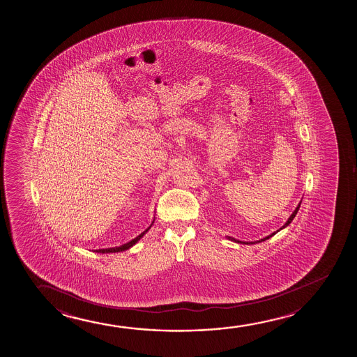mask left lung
I'll use <instances>...</instances> for the list:
<instances>
[{
  "label": "left lung",
  "mask_w": 357,
  "mask_h": 357,
  "mask_svg": "<svg viewBox=\"0 0 357 357\" xmlns=\"http://www.w3.org/2000/svg\"><path fill=\"white\" fill-rule=\"evenodd\" d=\"M303 201V200H301ZM301 201L298 202V205L296 206V208H295V211H294L293 213H291V215L289 217L288 220L285 222V225L280 228V229L277 230V231H274V233H272V234L268 235V236H266V238H264V239H259L257 240V241H240V240L234 239V238H231V236H227L228 239L231 240V241H234V243H239V244H245V245H251V244H257V243H262V241H266V240L269 239V238H272L273 235L277 234L278 233L279 230L284 229V228H287L291 222H293L294 218H295V215H296V213H298V208H300V205H301Z\"/></svg>",
  "instance_id": "8db88e82"
}]
</instances>
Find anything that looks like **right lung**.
Masks as SVG:
<instances>
[{
    "label": "right lung",
    "instance_id": "add662e5",
    "mask_svg": "<svg viewBox=\"0 0 357 357\" xmlns=\"http://www.w3.org/2000/svg\"><path fill=\"white\" fill-rule=\"evenodd\" d=\"M153 222H155V220H152V223L150 225V227L144 230L142 234H139L137 238H134V239L130 240V241H128L127 244H123L121 245V246H116V248H108V249L95 250V252H98V254H111V252H121V251H126V250L130 249V248H132L134 245L137 244L139 240L142 239L144 235L146 234L149 229H150L152 225H153Z\"/></svg>",
    "mask_w": 357,
    "mask_h": 357
}]
</instances>
